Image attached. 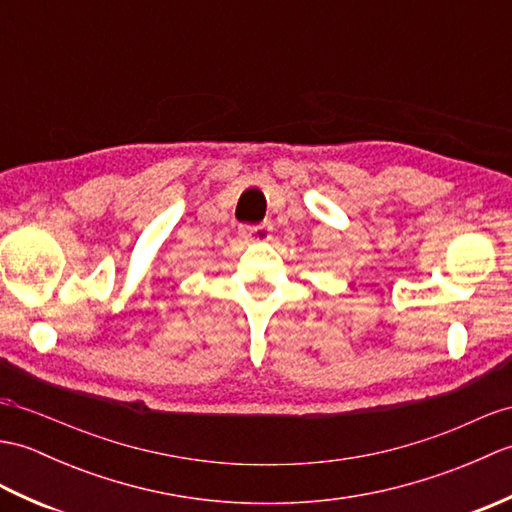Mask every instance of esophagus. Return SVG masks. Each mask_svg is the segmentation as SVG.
<instances>
[{
  "label": "esophagus",
  "mask_w": 512,
  "mask_h": 512,
  "mask_svg": "<svg viewBox=\"0 0 512 512\" xmlns=\"http://www.w3.org/2000/svg\"><path fill=\"white\" fill-rule=\"evenodd\" d=\"M239 233H242L248 242H266V239H270V224H244L239 228Z\"/></svg>",
  "instance_id": "obj_1"
}]
</instances>
